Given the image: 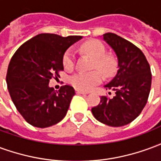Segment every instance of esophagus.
Wrapping results in <instances>:
<instances>
[{
	"mask_svg": "<svg viewBox=\"0 0 161 161\" xmlns=\"http://www.w3.org/2000/svg\"><path fill=\"white\" fill-rule=\"evenodd\" d=\"M76 93L77 94H82V95H87L88 92H85V91H79V90H76Z\"/></svg>",
	"mask_w": 161,
	"mask_h": 161,
	"instance_id": "esophagus-1",
	"label": "esophagus"
}]
</instances>
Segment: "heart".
I'll return each mask as SVG.
<instances>
[{
	"instance_id": "obj_1",
	"label": "heart",
	"mask_w": 161,
	"mask_h": 161,
	"mask_svg": "<svg viewBox=\"0 0 161 161\" xmlns=\"http://www.w3.org/2000/svg\"><path fill=\"white\" fill-rule=\"evenodd\" d=\"M81 50L84 53L94 58L93 68L98 69L105 76H110L115 70L116 63L115 58L110 55L105 54L104 46L99 40H92L84 42L81 46ZM62 63L65 70H71L74 67V53L71 50L64 53ZM103 76L98 70L91 72H78L70 77V83L79 91H90L95 85L100 84Z\"/></svg>"
}]
</instances>
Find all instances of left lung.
Here are the masks:
<instances>
[{
    "instance_id": "left-lung-1",
    "label": "left lung",
    "mask_w": 161,
    "mask_h": 161,
    "mask_svg": "<svg viewBox=\"0 0 161 161\" xmlns=\"http://www.w3.org/2000/svg\"><path fill=\"white\" fill-rule=\"evenodd\" d=\"M103 40L118 58L117 73L104 86L106 90L114 91L115 96H103L100 103L91 108V112L103 124L121 127L134 121L145 107L152 73L144 53L134 44L112 33L103 34Z\"/></svg>"
}]
</instances>
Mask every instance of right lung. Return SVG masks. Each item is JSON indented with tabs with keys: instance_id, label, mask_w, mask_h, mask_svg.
Instances as JSON below:
<instances>
[{
	"instance_id": "add662e5",
	"label": "right lung",
	"mask_w": 161,
	"mask_h": 161,
	"mask_svg": "<svg viewBox=\"0 0 161 161\" xmlns=\"http://www.w3.org/2000/svg\"><path fill=\"white\" fill-rule=\"evenodd\" d=\"M81 39L40 33L13 55L6 77L9 95L17 110L32 126L47 128L66 115L75 95L73 87L63 85L55 91L49 82L64 70L62 59L66 50Z\"/></svg>"
}]
</instances>
